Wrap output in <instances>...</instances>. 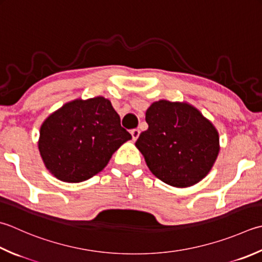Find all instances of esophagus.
<instances>
[{
    "mask_svg": "<svg viewBox=\"0 0 262 262\" xmlns=\"http://www.w3.org/2000/svg\"><path fill=\"white\" fill-rule=\"evenodd\" d=\"M130 134H132L133 140L136 141L137 138H138V136H140V130H138V129H133V130L130 132Z\"/></svg>",
    "mask_w": 262,
    "mask_h": 262,
    "instance_id": "34e87169",
    "label": "esophagus"
}]
</instances>
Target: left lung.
<instances>
[{
    "label": "left lung",
    "mask_w": 262,
    "mask_h": 262,
    "mask_svg": "<svg viewBox=\"0 0 262 262\" xmlns=\"http://www.w3.org/2000/svg\"><path fill=\"white\" fill-rule=\"evenodd\" d=\"M148 128L135 145L153 175L175 187H187L208 175L219 152V136L201 112L187 103L161 100L145 114Z\"/></svg>",
    "instance_id": "8db88e82"
}]
</instances>
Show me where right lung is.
<instances>
[{
    "instance_id": "obj_1",
    "label": "right lung",
    "mask_w": 262,
    "mask_h": 262,
    "mask_svg": "<svg viewBox=\"0 0 262 262\" xmlns=\"http://www.w3.org/2000/svg\"><path fill=\"white\" fill-rule=\"evenodd\" d=\"M130 138L111 102L97 96L69 102L51 115L40 127L38 148L56 178L80 183L100 172Z\"/></svg>"
}]
</instances>
